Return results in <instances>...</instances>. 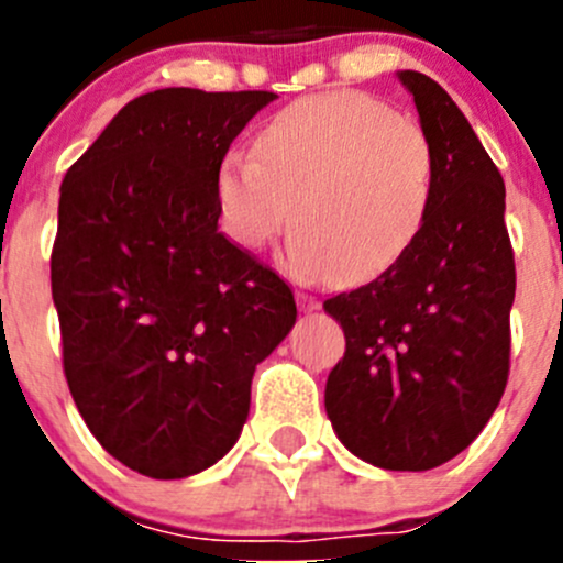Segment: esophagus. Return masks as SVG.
Masks as SVG:
<instances>
[{"mask_svg": "<svg viewBox=\"0 0 563 563\" xmlns=\"http://www.w3.org/2000/svg\"><path fill=\"white\" fill-rule=\"evenodd\" d=\"M297 305H299V310H302V313H313V310L321 308V302H318L316 297H310V294H305V291H297Z\"/></svg>", "mask_w": 563, "mask_h": 563, "instance_id": "obj_1", "label": "esophagus"}]
</instances>
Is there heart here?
Segmentation results:
<instances>
[{
	"label": "heart",
	"mask_w": 563,
	"mask_h": 563,
	"mask_svg": "<svg viewBox=\"0 0 563 563\" xmlns=\"http://www.w3.org/2000/svg\"><path fill=\"white\" fill-rule=\"evenodd\" d=\"M433 196V150L422 128L354 89L280 108L258 152L231 150L218 168V207L231 240L264 250L297 212L286 266L308 280L343 269L382 275L422 231Z\"/></svg>",
	"instance_id": "obj_1"
}]
</instances>
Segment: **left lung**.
Returning <instances> with one entry per match:
<instances>
[{
    "instance_id": "1",
    "label": "left lung",
    "mask_w": 563,
    "mask_h": 563,
    "mask_svg": "<svg viewBox=\"0 0 563 563\" xmlns=\"http://www.w3.org/2000/svg\"><path fill=\"white\" fill-rule=\"evenodd\" d=\"M397 78L433 150V196L400 261L323 302L345 332L323 402L356 457L428 471L482 433L507 387L515 255L504 179L468 119L433 78Z\"/></svg>"
}]
</instances>
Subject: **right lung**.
<instances>
[{"instance_id": "right-lung-1", "label": "right lung", "mask_w": 563, "mask_h": 563, "mask_svg": "<svg viewBox=\"0 0 563 563\" xmlns=\"http://www.w3.org/2000/svg\"><path fill=\"white\" fill-rule=\"evenodd\" d=\"M275 92L130 100L67 168L51 294L67 387L100 446L181 479L236 444L250 382L297 321L286 280L218 229V168Z\"/></svg>"}]
</instances>
